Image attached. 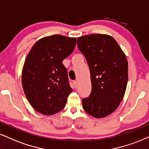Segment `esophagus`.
Instances as JSON below:
<instances>
[{
	"label": "esophagus",
	"instance_id": "34e87169",
	"mask_svg": "<svg viewBox=\"0 0 149 149\" xmlns=\"http://www.w3.org/2000/svg\"><path fill=\"white\" fill-rule=\"evenodd\" d=\"M73 85H74V87L75 88H77L78 86V82L77 81H73Z\"/></svg>",
	"mask_w": 149,
	"mask_h": 149
}]
</instances>
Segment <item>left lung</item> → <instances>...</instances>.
I'll use <instances>...</instances> for the list:
<instances>
[{
  "label": "left lung",
  "mask_w": 149,
  "mask_h": 149,
  "mask_svg": "<svg viewBox=\"0 0 149 149\" xmlns=\"http://www.w3.org/2000/svg\"><path fill=\"white\" fill-rule=\"evenodd\" d=\"M78 48L88 64L92 91L82 99L84 111L102 118L118 108L128 82V61L117 42L106 34H95L77 38Z\"/></svg>",
  "instance_id": "obj_1"
}]
</instances>
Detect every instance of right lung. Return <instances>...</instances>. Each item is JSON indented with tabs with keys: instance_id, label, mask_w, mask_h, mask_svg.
I'll return each mask as SVG.
<instances>
[{
	"instance_id": "obj_1",
	"label": "right lung",
	"mask_w": 149,
	"mask_h": 149,
	"mask_svg": "<svg viewBox=\"0 0 149 149\" xmlns=\"http://www.w3.org/2000/svg\"><path fill=\"white\" fill-rule=\"evenodd\" d=\"M76 43V38L55 34L38 40L27 54L22 85L29 103L38 113L52 115L65 107L72 89L62 62Z\"/></svg>"
}]
</instances>
